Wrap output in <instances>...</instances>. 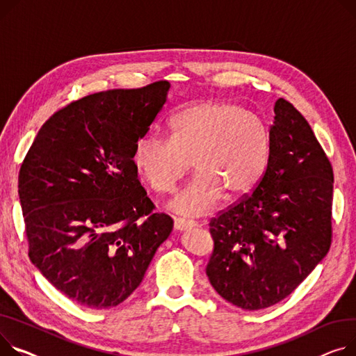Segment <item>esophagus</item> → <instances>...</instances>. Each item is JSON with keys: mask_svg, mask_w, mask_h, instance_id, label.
I'll return each mask as SVG.
<instances>
[{"mask_svg": "<svg viewBox=\"0 0 356 356\" xmlns=\"http://www.w3.org/2000/svg\"><path fill=\"white\" fill-rule=\"evenodd\" d=\"M175 230L177 232H187V230H192L196 227V223L195 222H191V220H186V219H175Z\"/></svg>", "mask_w": 356, "mask_h": 356, "instance_id": "obj_1", "label": "esophagus"}]
</instances>
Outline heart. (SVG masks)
Here are the masks:
<instances>
[{"instance_id":"1","label":"heart","mask_w":356,"mask_h":356,"mask_svg":"<svg viewBox=\"0 0 356 356\" xmlns=\"http://www.w3.org/2000/svg\"><path fill=\"white\" fill-rule=\"evenodd\" d=\"M170 133V140L140 137L133 163L152 191L164 195L193 161L197 175L169 203L181 216H204L225 193L229 199L249 195L266 172L268 127L238 103L206 100L188 106L172 118Z\"/></svg>"}]
</instances>
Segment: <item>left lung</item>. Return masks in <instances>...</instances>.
Wrapping results in <instances>:
<instances>
[{
  "label": "left lung",
  "mask_w": 356,
  "mask_h": 356,
  "mask_svg": "<svg viewBox=\"0 0 356 356\" xmlns=\"http://www.w3.org/2000/svg\"><path fill=\"white\" fill-rule=\"evenodd\" d=\"M268 168L254 191L210 222L206 275L245 311L289 296L330 248L334 172L305 117L275 103Z\"/></svg>",
  "instance_id": "left-lung-1"
}]
</instances>
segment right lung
Returning <instances> with one entry per match:
<instances>
[{
	"mask_svg": "<svg viewBox=\"0 0 356 356\" xmlns=\"http://www.w3.org/2000/svg\"><path fill=\"white\" fill-rule=\"evenodd\" d=\"M169 81L90 94L53 114L22 161L29 256L63 295L108 309L141 283L173 220L154 213L134 146L168 103Z\"/></svg>",
	"mask_w": 356,
	"mask_h": 356,
	"instance_id": "right-lung-1",
	"label": "right lung"
}]
</instances>
